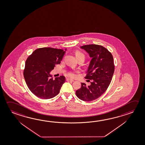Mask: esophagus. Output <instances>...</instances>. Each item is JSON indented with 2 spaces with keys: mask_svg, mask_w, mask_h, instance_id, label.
<instances>
[{
  "mask_svg": "<svg viewBox=\"0 0 145 145\" xmlns=\"http://www.w3.org/2000/svg\"><path fill=\"white\" fill-rule=\"evenodd\" d=\"M67 81H74L73 79H70V78H67L66 79Z\"/></svg>",
  "mask_w": 145,
  "mask_h": 145,
  "instance_id": "obj_1",
  "label": "esophagus"
}]
</instances>
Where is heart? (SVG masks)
Returning <instances> with one entry per match:
<instances>
[{"instance_id":"heart-1","label":"heart","mask_w":145,"mask_h":145,"mask_svg":"<svg viewBox=\"0 0 145 145\" xmlns=\"http://www.w3.org/2000/svg\"><path fill=\"white\" fill-rule=\"evenodd\" d=\"M75 56H76L77 59L79 57H83L84 59V54L83 53H82L80 51L77 50V51H75ZM67 75H68V76H70V77H74V76H75V74L73 72H69Z\"/></svg>"}]
</instances>
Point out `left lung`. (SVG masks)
I'll use <instances>...</instances> for the list:
<instances>
[{
  "instance_id": "1",
  "label": "left lung",
  "mask_w": 145,
  "mask_h": 145,
  "mask_svg": "<svg viewBox=\"0 0 145 145\" xmlns=\"http://www.w3.org/2000/svg\"><path fill=\"white\" fill-rule=\"evenodd\" d=\"M80 48L91 58L86 78L92 82L89 86L81 83L76 95L81 100L91 101L101 96L109 86L114 73V59L112 54L101 45L91 44Z\"/></svg>"
}]
</instances>
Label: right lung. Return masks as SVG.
I'll use <instances>...</instances> for the list:
<instances>
[{
    "instance_id": "right-lung-1",
    "label": "right lung",
    "mask_w": 145,
    "mask_h": 145,
    "mask_svg": "<svg viewBox=\"0 0 145 145\" xmlns=\"http://www.w3.org/2000/svg\"><path fill=\"white\" fill-rule=\"evenodd\" d=\"M65 52L63 49L43 47L36 49L28 56L23 75L28 88L36 96L48 99L59 94L65 77L60 76L54 80L50 73L61 63Z\"/></svg>"
}]
</instances>
